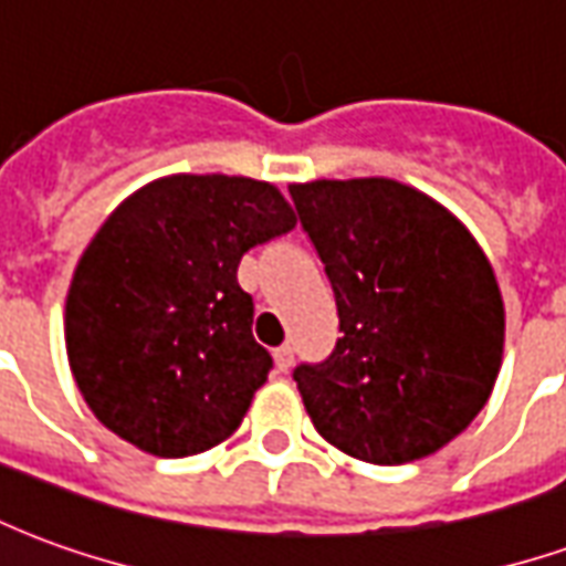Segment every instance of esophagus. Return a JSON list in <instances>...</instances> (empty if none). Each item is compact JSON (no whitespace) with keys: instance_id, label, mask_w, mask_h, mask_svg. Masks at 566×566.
Masks as SVG:
<instances>
[{"instance_id":"1","label":"esophagus","mask_w":566,"mask_h":566,"mask_svg":"<svg viewBox=\"0 0 566 566\" xmlns=\"http://www.w3.org/2000/svg\"><path fill=\"white\" fill-rule=\"evenodd\" d=\"M275 367H279V373H287V369L294 367V348L291 345L275 348Z\"/></svg>"}]
</instances>
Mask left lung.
<instances>
[{"label":"left lung","mask_w":566,"mask_h":566,"mask_svg":"<svg viewBox=\"0 0 566 566\" xmlns=\"http://www.w3.org/2000/svg\"><path fill=\"white\" fill-rule=\"evenodd\" d=\"M339 312L294 381L312 424L367 463H409L470 427L503 360V296L473 233L394 178L291 185Z\"/></svg>","instance_id":"left-lung-1"}]
</instances>
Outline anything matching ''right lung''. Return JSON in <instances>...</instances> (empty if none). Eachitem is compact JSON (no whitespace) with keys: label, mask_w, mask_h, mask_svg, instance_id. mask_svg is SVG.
I'll list each match as a JSON object with an SVG mask.
<instances>
[{"label":"right lung","mask_w":566,"mask_h":566,"mask_svg":"<svg viewBox=\"0 0 566 566\" xmlns=\"http://www.w3.org/2000/svg\"><path fill=\"white\" fill-rule=\"evenodd\" d=\"M294 209L245 175H166L117 206L66 296V355L112 433L157 458L209 451L242 424L272 369L235 270Z\"/></svg>","instance_id":"1"}]
</instances>
